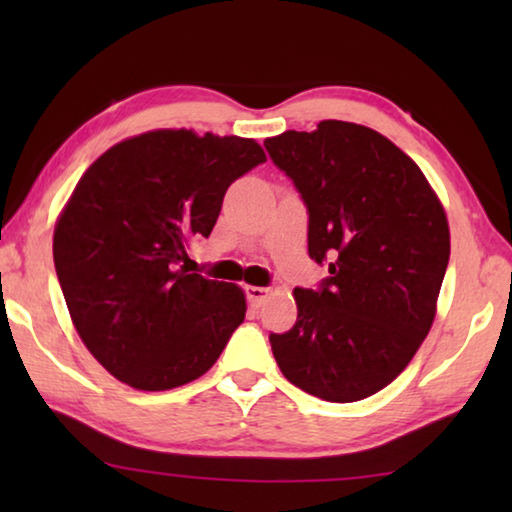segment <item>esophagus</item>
<instances>
[{
  "instance_id": "obj_1",
  "label": "esophagus",
  "mask_w": 512,
  "mask_h": 512,
  "mask_svg": "<svg viewBox=\"0 0 512 512\" xmlns=\"http://www.w3.org/2000/svg\"><path fill=\"white\" fill-rule=\"evenodd\" d=\"M246 298L250 302V307H262L266 298L271 296V289H264V287H246Z\"/></svg>"
}]
</instances>
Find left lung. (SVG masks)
Here are the masks:
<instances>
[{
  "label": "left lung",
  "instance_id": "1",
  "mask_svg": "<svg viewBox=\"0 0 512 512\" xmlns=\"http://www.w3.org/2000/svg\"><path fill=\"white\" fill-rule=\"evenodd\" d=\"M309 214L307 246L329 275L296 289L298 320L271 334L293 386L357 402L391 384L429 334L449 262L443 205L409 155L372 128L320 121L264 140Z\"/></svg>",
  "mask_w": 512,
  "mask_h": 512
}]
</instances>
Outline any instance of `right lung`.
<instances>
[{
	"label": "right lung",
	"mask_w": 512,
	"mask_h": 512,
	"mask_svg": "<svg viewBox=\"0 0 512 512\" xmlns=\"http://www.w3.org/2000/svg\"><path fill=\"white\" fill-rule=\"evenodd\" d=\"M266 155L255 140L151 131L83 173L54 232V264L76 332L112 377L137 391L198 379L244 323L237 284L185 268L210 237L223 196Z\"/></svg>",
	"instance_id": "obj_1"
}]
</instances>
